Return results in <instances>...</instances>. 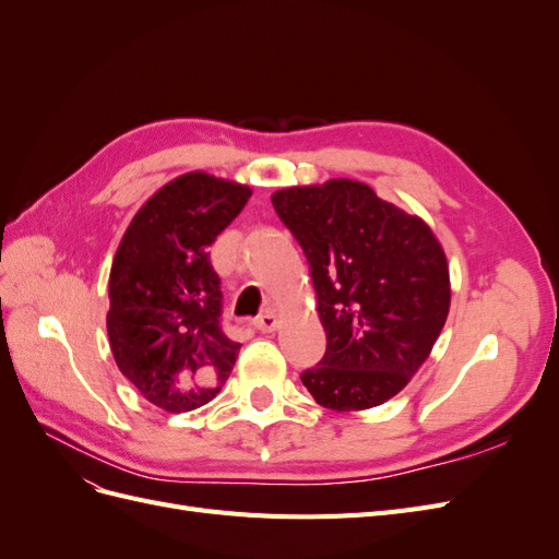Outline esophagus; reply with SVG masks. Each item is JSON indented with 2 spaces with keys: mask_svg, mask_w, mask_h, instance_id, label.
I'll return each instance as SVG.
<instances>
[{
  "mask_svg": "<svg viewBox=\"0 0 559 559\" xmlns=\"http://www.w3.org/2000/svg\"><path fill=\"white\" fill-rule=\"evenodd\" d=\"M277 314L275 312H263L257 319H253V326H257L261 333H273L277 329Z\"/></svg>",
  "mask_w": 559,
  "mask_h": 559,
  "instance_id": "1",
  "label": "esophagus"
}]
</instances>
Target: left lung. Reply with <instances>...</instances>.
Instances as JSON below:
<instances>
[{
    "label": "left lung",
    "instance_id": "left-lung-1",
    "mask_svg": "<svg viewBox=\"0 0 559 559\" xmlns=\"http://www.w3.org/2000/svg\"><path fill=\"white\" fill-rule=\"evenodd\" d=\"M282 224L306 251L326 354L302 370L319 405H382L427 361L450 310L441 242L370 186L331 179L273 193Z\"/></svg>",
    "mask_w": 559,
    "mask_h": 559
}]
</instances>
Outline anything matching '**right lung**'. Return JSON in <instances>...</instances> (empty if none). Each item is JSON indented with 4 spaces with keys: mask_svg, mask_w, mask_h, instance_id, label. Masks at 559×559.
Listing matches in <instances>:
<instances>
[{
    "mask_svg": "<svg viewBox=\"0 0 559 559\" xmlns=\"http://www.w3.org/2000/svg\"><path fill=\"white\" fill-rule=\"evenodd\" d=\"M251 189L189 173L134 214L111 263L107 331L116 366L167 413L210 403L240 343L222 329V280L210 247L242 212Z\"/></svg>",
    "mask_w": 559,
    "mask_h": 559,
    "instance_id": "add662e5",
    "label": "right lung"
}]
</instances>
